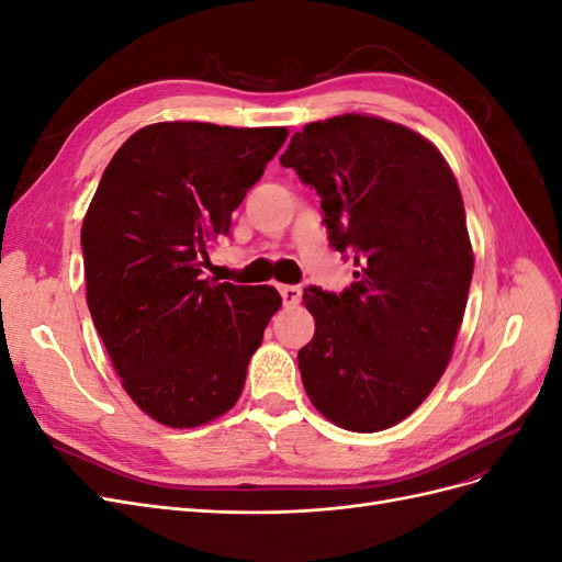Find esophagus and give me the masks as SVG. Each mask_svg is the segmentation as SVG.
I'll return each instance as SVG.
<instances>
[{
    "instance_id": "34e87169",
    "label": "esophagus",
    "mask_w": 562,
    "mask_h": 562,
    "mask_svg": "<svg viewBox=\"0 0 562 562\" xmlns=\"http://www.w3.org/2000/svg\"><path fill=\"white\" fill-rule=\"evenodd\" d=\"M279 293L283 297V304H297L302 297L300 285H279Z\"/></svg>"
}]
</instances>
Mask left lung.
<instances>
[{
  "label": "left lung",
  "instance_id": "obj_1",
  "mask_svg": "<svg viewBox=\"0 0 562 562\" xmlns=\"http://www.w3.org/2000/svg\"><path fill=\"white\" fill-rule=\"evenodd\" d=\"M281 166L321 196L335 250L353 260L342 293L304 288L316 321L297 353L316 411L349 431L415 413L443 375L473 277L464 201L419 133L368 114L307 124Z\"/></svg>",
  "mask_w": 562,
  "mask_h": 562
}]
</instances>
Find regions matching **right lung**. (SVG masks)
I'll return each mask as SVG.
<instances>
[{
  "label": "right lung",
  "instance_id": "add662e5",
  "mask_svg": "<svg viewBox=\"0 0 562 562\" xmlns=\"http://www.w3.org/2000/svg\"><path fill=\"white\" fill-rule=\"evenodd\" d=\"M285 138L283 126H145L116 149L83 217L95 330L126 394L166 427H201L239 401L281 307L274 285L217 283L203 269Z\"/></svg>",
  "mask_w": 562,
  "mask_h": 562
}]
</instances>
